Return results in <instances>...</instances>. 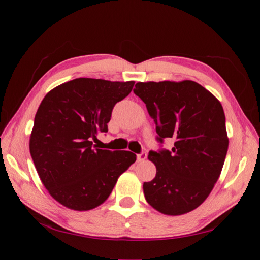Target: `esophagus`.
<instances>
[{"label": "esophagus", "instance_id": "esophagus-1", "mask_svg": "<svg viewBox=\"0 0 260 260\" xmlns=\"http://www.w3.org/2000/svg\"><path fill=\"white\" fill-rule=\"evenodd\" d=\"M136 159H138L139 162H142L147 159V153L146 152H141L139 153L138 156H136Z\"/></svg>", "mask_w": 260, "mask_h": 260}]
</instances>
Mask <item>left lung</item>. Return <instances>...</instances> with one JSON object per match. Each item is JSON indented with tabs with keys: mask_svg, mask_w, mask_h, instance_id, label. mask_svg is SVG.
<instances>
[{
	"mask_svg": "<svg viewBox=\"0 0 260 260\" xmlns=\"http://www.w3.org/2000/svg\"><path fill=\"white\" fill-rule=\"evenodd\" d=\"M134 94L146 103L157 140H174L171 151L149 152L157 172L143 183L144 197L162 214L190 212L208 199L225 162L228 136L222 105L191 80L138 82Z\"/></svg>",
	"mask_w": 260,
	"mask_h": 260,
	"instance_id": "obj_1",
	"label": "left lung"
}]
</instances>
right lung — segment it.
Here are the masks:
<instances>
[{
    "instance_id": "right-lung-1",
    "label": "right lung",
    "mask_w": 260,
    "mask_h": 260,
    "mask_svg": "<svg viewBox=\"0 0 260 260\" xmlns=\"http://www.w3.org/2000/svg\"><path fill=\"white\" fill-rule=\"evenodd\" d=\"M134 83L78 78L55 87L42 100L29 151L43 186L65 208H98L136 160L131 151L103 150L93 144L100 133H107L114 104L131 93Z\"/></svg>"
}]
</instances>
